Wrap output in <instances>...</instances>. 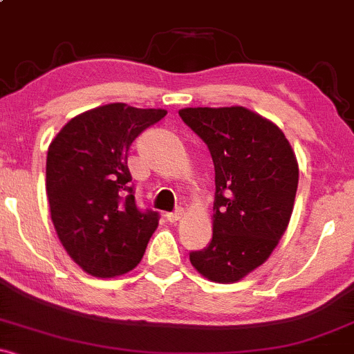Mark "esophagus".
Listing matches in <instances>:
<instances>
[{
    "instance_id": "1",
    "label": "esophagus",
    "mask_w": 354,
    "mask_h": 354,
    "mask_svg": "<svg viewBox=\"0 0 354 354\" xmlns=\"http://www.w3.org/2000/svg\"><path fill=\"white\" fill-rule=\"evenodd\" d=\"M183 215H185L183 208H178L176 212H169V214H166V221L171 222V224H174V222H178L180 218H183Z\"/></svg>"
}]
</instances>
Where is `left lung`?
<instances>
[{
	"label": "left lung",
	"mask_w": 354,
	"mask_h": 354,
	"mask_svg": "<svg viewBox=\"0 0 354 354\" xmlns=\"http://www.w3.org/2000/svg\"><path fill=\"white\" fill-rule=\"evenodd\" d=\"M180 117L208 146L215 167L212 241L189 254L215 283L261 266L288 227L299 185L295 152L277 124L244 106H196Z\"/></svg>",
	"instance_id": "1"
}]
</instances>
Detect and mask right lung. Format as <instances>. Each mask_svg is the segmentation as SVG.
Here are the masks:
<instances>
[{"mask_svg": "<svg viewBox=\"0 0 354 354\" xmlns=\"http://www.w3.org/2000/svg\"><path fill=\"white\" fill-rule=\"evenodd\" d=\"M166 113L110 103L76 115L52 139L46 166L52 224L71 259L91 277L133 270L158 229V212L136 205L127 152Z\"/></svg>", "mask_w": 354, "mask_h": 354, "instance_id": "1", "label": "right lung"}]
</instances>
